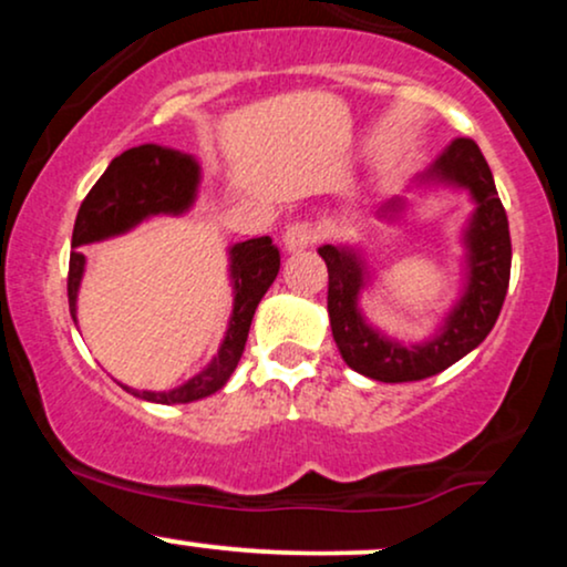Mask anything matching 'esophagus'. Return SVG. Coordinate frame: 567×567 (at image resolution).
Here are the masks:
<instances>
[{"instance_id": "34e87169", "label": "esophagus", "mask_w": 567, "mask_h": 567, "mask_svg": "<svg viewBox=\"0 0 567 567\" xmlns=\"http://www.w3.org/2000/svg\"><path fill=\"white\" fill-rule=\"evenodd\" d=\"M315 239H317V234H315V229H311V224H303L301 220V224H290L288 229H285L282 245L288 252H301V250H306V247L315 245Z\"/></svg>"}]
</instances>
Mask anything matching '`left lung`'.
<instances>
[{"label":"left lung","instance_id":"obj_1","mask_svg":"<svg viewBox=\"0 0 567 567\" xmlns=\"http://www.w3.org/2000/svg\"><path fill=\"white\" fill-rule=\"evenodd\" d=\"M440 188L470 194L472 213L458 234L464 247L458 261V296L437 328L421 341H402L368 320L362 296L373 290L375 271L368 266L360 245H322L317 250L328 266V315L336 347L351 370L373 381L405 383L442 373L485 341L504 306L512 269L509 220L477 143L451 141V146L442 148L440 157L408 184V192L415 197ZM410 207L413 199L396 194L383 202L379 218L400 224Z\"/></svg>","mask_w":567,"mask_h":567}]
</instances>
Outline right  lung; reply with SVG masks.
<instances>
[{"label": "right lung", "instance_id": "obj_1", "mask_svg": "<svg viewBox=\"0 0 567 567\" xmlns=\"http://www.w3.org/2000/svg\"><path fill=\"white\" fill-rule=\"evenodd\" d=\"M199 184L202 167L197 157L178 148L159 146V143H143L112 159V165L90 188L76 213L74 237H71L74 250L69 261V309L74 322L76 298H80L84 266H87V258L76 247L120 237L154 216H184L197 202ZM226 256H229L234 298L218 354H213V360L192 379L165 392L130 389L125 383L122 389L157 405H184V402H197L202 396L216 394L229 381L245 351L252 315L279 275V247L271 243V237H256L229 245Z\"/></svg>", "mask_w": 567, "mask_h": 567}]
</instances>
